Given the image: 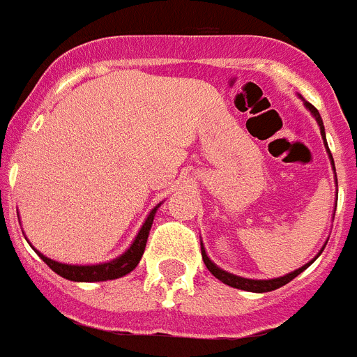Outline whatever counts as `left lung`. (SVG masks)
<instances>
[{
	"label": "left lung",
	"instance_id": "obj_1",
	"mask_svg": "<svg viewBox=\"0 0 357 357\" xmlns=\"http://www.w3.org/2000/svg\"><path fill=\"white\" fill-rule=\"evenodd\" d=\"M305 107H307V109L311 110V114H313L314 118H317L318 125H320L321 137H324V141H326V132H324V123H321L320 112H318V110L314 109V107L311 105V103H307V102H305ZM326 144H327V141H326ZM327 150H329V148H327ZM329 155H331V151H329ZM331 160H333V155H331ZM333 168H334V160H333ZM336 182H338V181H336ZM320 254H321V250H320ZM320 254H318V255H320ZM318 255H317V257H318ZM317 257H314V259H317ZM202 259H204V263H206L207 270H209V272L213 273V275L216 277V279L222 280L223 284H229V286H232V288L245 289V291H254V293H266V291H273V289L280 288V286L288 284L289 280H293V279H295L296 275H298V273L304 272L305 268H307L309 264H311V263H313V261H314V259H313V261H311V263L304 264V266L298 268V270H295V272L288 273V275H284V277H279V279H270V280H254V279H243V277L232 275V273H229V272H223L222 268H218L216 264H214L213 261H211L209 257H207L206 250H204V245H202Z\"/></svg>",
	"mask_w": 357,
	"mask_h": 357
}]
</instances>
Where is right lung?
I'll return each instance as SVG.
<instances>
[{
    "label": "right lung",
    "instance_id": "right-lung-1",
    "mask_svg": "<svg viewBox=\"0 0 357 357\" xmlns=\"http://www.w3.org/2000/svg\"><path fill=\"white\" fill-rule=\"evenodd\" d=\"M155 211H151L148 214L146 222L143 223L141 227L139 234L137 238L134 239L132 243V247L128 248L121 257L114 261H109V263H103V264H93V266H77V264H62V263H56V261L48 259L46 255H43L40 252L39 254L40 259L44 263L48 264L52 268L53 272L59 273L61 277L68 280H75V282H100V280H112V279H118V277L127 275L134 270L137 264H139L141 257H143V252L144 247H146V239L148 234H150V229H151V223H153V216H155Z\"/></svg>",
    "mask_w": 357,
    "mask_h": 357
}]
</instances>
